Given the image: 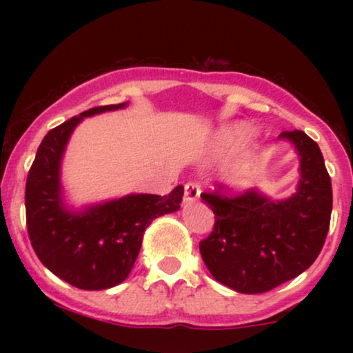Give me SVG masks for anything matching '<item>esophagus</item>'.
Here are the masks:
<instances>
[{
    "mask_svg": "<svg viewBox=\"0 0 353 353\" xmlns=\"http://www.w3.org/2000/svg\"><path fill=\"white\" fill-rule=\"evenodd\" d=\"M199 194H201V185L197 184V182L190 181L184 185V201L185 202L196 201L197 197H199Z\"/></svg>",
    "mask_w": 353,
    "mask_h": 353,
    "instance_id": "34e87169",
    "label": "esophagus"
}]
</instances>
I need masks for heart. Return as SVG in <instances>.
<instances>
[{"mask_svg":"<svg viewBox=\"0 0 353 353\" xmlns=\"http://www.w3.org/2000/svg\"><path fill=\"white\" fill-rule=\"evenodd\" d=\"M249 141H250V132H249V129L244 128V125L225 128L217 137L216 149H217V152H221V154L237 151V149L244 148Z\"/></svg>","mask_w":353,"mask_h":353,"instance_id":"b5f03b06","label":"heart"}]
</instances>
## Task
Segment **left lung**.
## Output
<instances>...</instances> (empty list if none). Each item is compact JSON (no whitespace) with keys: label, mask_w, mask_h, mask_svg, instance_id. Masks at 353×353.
<instances>
[{"label":"left lung","mask_w":353,"mask_h":353,"mask_svg":"<svg viewBox=\"0 0 353 353\" xmlns=\"http://www.w3.org/2000/svg\"><path fill=\"white\" fill-rule=\"evenodd\" d=\"M299 154L297 190L272 201L259 189L225 196L222 185L201 197L216 222L201 241L204 264L217 282L241 294H262L301 275L325 242L332 214V182L319 144L303 131H283Z\"/></svg>","instance_id":"left-lung-1"}]
</instances>
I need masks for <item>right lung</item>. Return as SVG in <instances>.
Returning a JSON list of instances; mask_svg holds the SVG:
<instances>
[{
    "label": "right lung",
    "instance_id": "obj_1",
    "mask_svg": "<svg viewBox=\"0 0 353 353\" xmlns=\"http://www.w3.org/2000/svg\"><path fill=\"white\" fill-rule=\"evenodd\" d=\"M128 103L98 106L51 129L39 144L28 172L26 225L31 245L46 269L83 290L111 289L124 282L156 217L179 210L184 188L168 196L129 194L83 210H70L61 189V159L84 117L116 111Z\"/></svg>",
    "mask_w": 353,
    "mask_h": 353
}]
</instances>
